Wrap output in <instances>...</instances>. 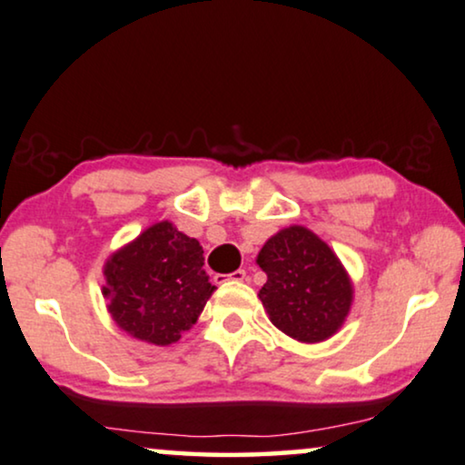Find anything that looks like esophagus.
<instances>
[{
    "mask_svg": "<svg viewBox=\"0 0 465 465\" xmlns=\"http://www.w3.org/2000/svg\"><path fill=\"white\" fill-rule=\"evenodd\" d=\"M225 281H246V270H236L232 272V274H216L214 276V282H225Z\"/></svg>",
    "mask_w": 465,
    "mask_h": 465,
    "instance_id": "obj_1",
    "label": "esophagus"
}]
</instances>
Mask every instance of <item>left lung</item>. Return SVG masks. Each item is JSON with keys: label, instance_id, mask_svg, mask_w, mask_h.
<instances>
[{"label": "left lung", "instance_id": "8db88e82", "mask_svg": "<svg viewBox=\"0 0 465 465\" xmlns=\"http://www.w3.org/2000/svg\"><path fill=\"white\" fill-rule=\"evenodd\" d=\"M268 281L259 291L270 321L300 342H321L349 314V276L323 240L306 227H287L263 244L257 257Z\"/></svg>", "mask_w": 465, "mask_h": 465}]
</instances>
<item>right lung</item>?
I'll return each mask as SVG.
<instances>
[{"instance_id":"add662e5","label":"right lung","mask_w":465,"mask_h":465,"mask_svg":"<svg viewBox=\"0 0 465 465\" xmlns=\"http://www.w3.org/2000/svg\"><path fill=\"white\" fill-rule=\"evenodd\" d=\"M195 238L163 221L108 259V311L121 330L144 342H176L200 317L214 284L203 272Z\"/></svg>"}]
</instances>
